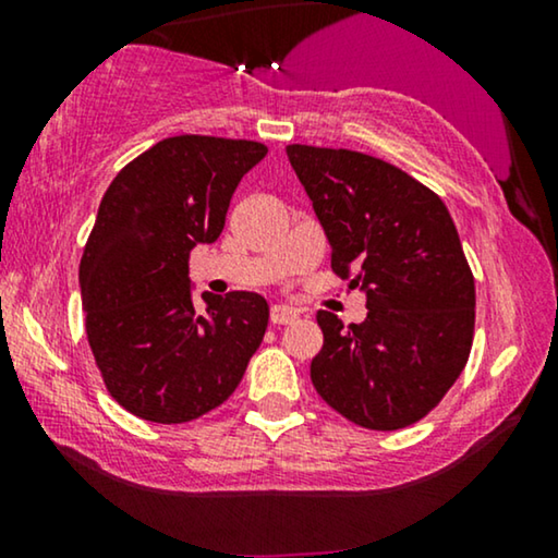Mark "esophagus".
I'll return each instance as SVG.
<instances>
[{
    "mask_svg": "<svg viewBox=\"0 0 558 558\" xmlns=\"http://www.w3.org/2000/svg\"><path fill=\"white\" fill-rule=\"evenodd\" d=\"M296 319V312L287 304H274L271 307V323L274 325H292Z\"/></svg>",
    "mask_w": 558,
    "mask_h": 558,
    "instance_id": "34e87169",
    "label": "esophagus"
}]
</instances>
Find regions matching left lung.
Instances as JSON below:
<instances>
[{"instance_id":"8db88e82","label":"left lung","mask_w":558,"mask_h":558,"mask_svg":"<svg viewBox=\"0 0 558 558\" xmlns=\"http://www.w3.org/2000/svg\"><path fill=\"white\" fill-rule=\"evenodd\" d=\"M332 248V271L365 294L342 325L317 312L323 350L310 376L325 403L365 429L418 422L460 378L475 332V279L447 205L399 167L350 149L292 144Z\"/></svg>"}]
</instances>
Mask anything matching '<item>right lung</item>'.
I'll list each match as a JSON object with an SVG mask.
<instances>
[{
	"mask_svg": "<svg viewBox=\"0 0 558 558\" xmlns=\"http://www.w3.org/2000/svg\"><path fill=\"white\" fill-rule=\"evenodd\" d=\"M266 157L248 140L157 142L106 190L81 258L90 353L109 393L144 422L185 424L241 384L269 325L256 292L193 300L190 251L213 243L243 174Z\"/></svg>",
	"mask_w": 558,
	"mask_h": 558,
	"instance_id": "add662e5",
	"label": "right lung"
}]
</instances>
